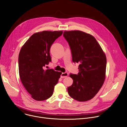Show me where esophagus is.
Returning <instances> with one entry per match:
<instances>
[{"label": "esophagus", "mask_w": 127, "mask_h": 127, "mask_svg": "<svg viewBox=\"0 0 127 127\" xmlns=\"http://www.w3.org/2000/svg\"><path fill=\"white\" fill-rule=\"evenodd\" d=\"M68 76V73H66V72H65V73H62L61 75V78H65L66 77Z\"/></svg>", "instance_id": "34e87169"}]
</instances>
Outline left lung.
<instances>
[{
	"instance_id": "1",
	"label": "left lung",
	"mask_w": 127,
	"mask_h": 127,
	"mask_svg": "<svg viewBox=\"0 0 127 127\" xmlns=\"http://www.w3.org/2000/svg\"><path fill=\"white\" fill-rule=\"evenodd\" d=\"M72 61L79 64L77 74H70L73 82L67 88L69 95L79 101L92 99L102 87L105 77L106 58L92 35L80 31H64Z\"/></svg>"
}]
</instances>
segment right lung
I'll list each match as a JSON object with an SVG mask.
<instances>
[{
	"label": "right lung",
	"instance_id": "right-lung-1",
	"mask_svg": "<svg viewBox=\"0 0 127 127\" xmlns=\"http://www.w3.org/2000/svg\"><path fill=\"white\" fill-rule=\"evenodd\" d=\"M63 31H43L33 33L25 43L19 55L21 80L32 97L38 101L50 98L62 73L44 69L51 61L50 48Z\"/></svg>",
	"mask_w": 127,
	"mask_h": 127
}]
</instances>
